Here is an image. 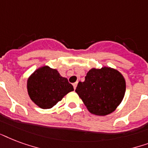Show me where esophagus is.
<instances>
[{"mask_svg": "<svg viewBox=\"0 0 148 148\" xmlns=\"http://www.w3.org/2000/svg\"><path fill=\"white\" fill-rule=\"evenodd\" d=\"M77 84H78V82H74V83H73V87H74V89H75V88H76V86H77Z\"/></svg>", "mask_w": 148, "mask_h": 148, "instance_id": "obj_1", "label": "esophagus"}]
</instances>
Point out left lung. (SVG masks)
Here are the masks:
<instances>
[{"label": "left lung", "mask_w": 148, "mask_h": 148, "mask_svg": "<svg viewBox=\"0 0 148 148\" xmlns=\"http://www.w3.org/2000/svg\"><path fill=\"white\" fill-rule=\"evenodd\" d=\"M126 81L119 71L104 66L91 69L84 82H79L75 92L90 113L106 116L113 113L122 102Z\"/></svg>", "instance_id": "obj_1"}]
</instances>
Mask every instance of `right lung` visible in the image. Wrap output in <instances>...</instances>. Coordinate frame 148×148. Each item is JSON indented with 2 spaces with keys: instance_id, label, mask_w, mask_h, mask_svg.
<instances>
[{
  "instance_id": "1",
  "label": "right lung",
  "mask_w": 148,
  "mask_h": 148,
  "mask_svg": "<svg viewBox=\"0 0 148 148\" xmlns=\"http://www.w3.org/2000/svg\"><path fill=\"white\" fill-rule=\"evenodd\" d=\"M27 92L31 99L42 109H50L74 90L68 79L61 76L55 69L40 67L27 81Z\"/></svg>"
}]
</instances>
